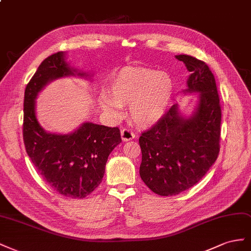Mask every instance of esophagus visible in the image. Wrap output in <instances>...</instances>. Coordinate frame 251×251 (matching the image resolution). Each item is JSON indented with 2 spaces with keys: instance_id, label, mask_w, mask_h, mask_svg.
<instances>
[{
  "instance_id": "esophagus-1",
  "label": "esophagus",
  "mask_w": 251,
  "mask_h": 251,
  "mask_svg": "<svg viewBox=\"0 0 251 251\" xmlns=\"http://www.w3.org/2000/svg\"><path fill=\"white\" fill-rule=\"evenodd\" d=\"M121 137H122V140H123L124 142L130 141V140L134 139V132L131 131L130 129H127V128H125V129L121 131Z\"/></svg>"
}]
</instances>
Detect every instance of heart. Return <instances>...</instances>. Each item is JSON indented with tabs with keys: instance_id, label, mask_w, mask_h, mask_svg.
<instances>
[{
	"instance_id": "1",
	"label": "heart",
	"mask_w": 251,
	"mask_h": 251,
	"mask_svg": "<svg viewBox=\"0 0 251 251\" xmlns=\"http://www.w3.org/2000/svg\"><path fill=\"white\" fill-rule=\"evenodd\" d=\"M109 94L99 97L101 109L112 120L123 117V105L129 104L135 124L150 127L167 112L173 101L175 82L168 74L150 68H124L108 85Z\"/></svg>"
}]
</instances>
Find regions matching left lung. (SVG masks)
<instances>
[{
    "label": "left lung",
    "mask_w": 251,
    "mask_h": 251,
    "mask_svg": "<svg viewBox=\"0 0 251 251\" xmlns=\"http://www.w3.org/2000/svg\"><path fill=\"white\" fill-rule=\"evenodd\" d=\"M191 74L184 94H199L190 117L177 104L139 139L142 150L140 176L159 196H176L192 187L206 175L220 152L222 110L214 76L203 61L176 55Z\"/></svg>",
    "instance_id": "1"
}]
</instances>
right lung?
I'll return each instance as SVG.
<instances>
[{"label": "right lung", "mask_w": 251, "mask_h": 251, "mask_svg": "<svg viewBox=\"0 0 251 251\" xmlns=\"http://www.w3.org/2000/svg\"><path fill=\"white\" fill-rule=\"evenodd\" d=\"M70 75L91 76L70 67L63 51L41 63L25 89L23 139L27 154L50 187L64 197L83 199L101 184L108 156L122 139L118 127L89 122L68 134L43 129L35 114V99L48 83Z\"/></svg>", "instance_id": "obj_1"}]
</instances>
